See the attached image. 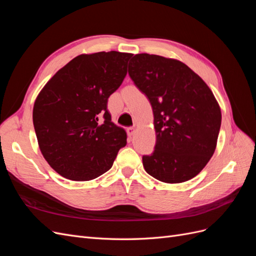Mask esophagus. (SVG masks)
Returning <instances> with one entry per match:
<instances>
[{
	"instance_id": "esophagus-1",
	"label": "esophagus",
	"mask_w": 256,
	"mask_h": 256,
	"mask_svg": "<svg viewBox=\"0 0 256 256\" xmlns=\"http://www.w3.org/2000/svg\"><path fill=\"white\" fill-rule=\"evenodd\" d=\"M134 132H136V129H134V127H129V128H127V134H128V136H129V138L132 136L134 134Z\"/></svg>"
}]
</instances>
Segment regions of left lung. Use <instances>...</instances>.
<instances>
[{
    "instance_id": "obj_1",
    "label": "left lung",
    "mask_w": 256,
    "mask_h": 256,
    "mask_svg": "<svg viewBox=\"0 0 256 256\" xmlns=\"http://www.w3.org/2000/svg\"><path fill=\"white\" fill-rule=\"evenodd\" d=\"M128 74L148 98L156 145L142 157L156 180L178 184L196 176L214 152L221 126L220 106L207 84L180 60L136 54Z\"/></svg>"
}]
</instances>
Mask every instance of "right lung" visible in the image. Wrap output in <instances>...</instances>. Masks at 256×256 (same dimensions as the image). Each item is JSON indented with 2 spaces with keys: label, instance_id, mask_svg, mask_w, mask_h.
<instances>
[{
  "label": "right lung",
  "instance_id": "right-lung-1",
  "mask_svg": "<svg viewBox=\"0 0 256 256\" xmlns=\"http://www.w3.org/2000/svg\"><path fill=\"white\" fill-rule=\"evenodd\" d=\"M131 56L118 51L81 54L60 69L36 98L38 145L60 175L94 180L109 171L126 146V131L111 122L108 99L125 79Z\"/></svg>",
  "mask_w": 256,
  "mask_h": 256
}]
</instances>
